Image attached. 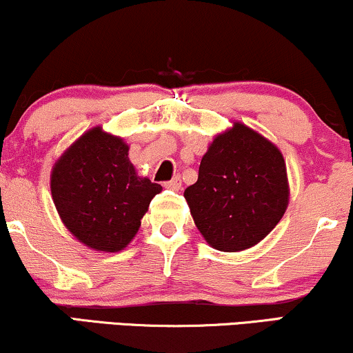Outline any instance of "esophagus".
<instances>
[{
    "instance_id": "34e87169",
    "label": "esophagus",
    "mask_w": 353,
    "mask_h": 353,
    "mask_svg": "<svg viewBox=\"0 0 353 353\" xmlns=\"http://www.w3.org/2000/svg\"><path fill=\"white\" fill-rule=\"evenodd\" d=\"M165 186H167V188H170V190H175V191L180 190L181 188V178H180V175L173 176L172 180L165 183Z\"/></svg>"
}]
</instances>
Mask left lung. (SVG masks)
Returning <instances> with one entry per match:
<instances>
[{
  "label": "left lung",
  "instance_id": "obj_1",
  "mask_svg": "<svg viewBox=\"0 0 353 353\" xmlns=\"http://www.w3.org/2000/svg\"><path fill=\"white\" fill-rule=\"evenodd\" d=\"M185 199L211 247L250 249L272 232L288 208L285 159L275 143L234 123L211 142L198 181L185 190Z\"/></svg>",
  "mask_w": 353,
  "mask_h": 353
}]
</instances>
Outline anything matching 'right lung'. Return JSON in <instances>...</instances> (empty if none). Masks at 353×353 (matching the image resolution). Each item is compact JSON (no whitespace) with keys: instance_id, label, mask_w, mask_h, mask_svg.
<instances>
[{"instance_id":"1","label":"right lung","mask_w":353,"mask_h":353,"mask_svg":"<svg viewBox=\"0 0 353 353\" xmlns=\"http://www.w3.org/2000/svg\"><path fill=\"white\" fill-rule=\"evenodd\" d=\"M50 191L60 219L78 241L98 252H119L162 186L139 176L128 143L97 125L57 160Z\"/></svg>"}]
</instances>
